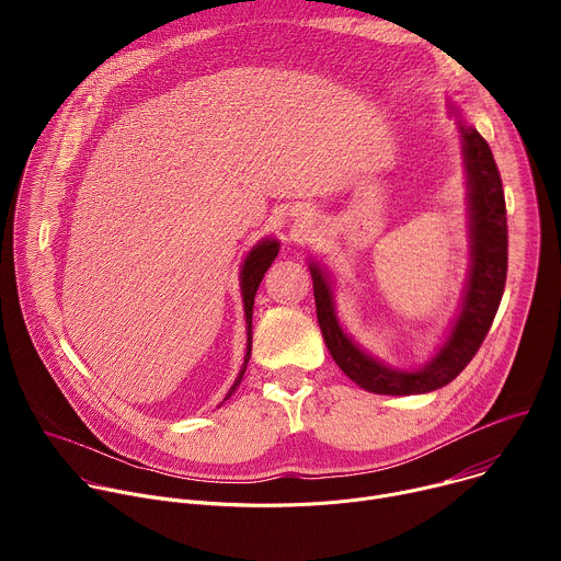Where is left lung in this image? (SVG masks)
<instances>
[{"mask_svg":"<svg viewBox=\"0 0 561 561\" xmlns=\"http://www.w3.org/2000/svg\"><path fill=\"white\" fill-rule=\"evenodd\" d=\"M457 119L468 217V277L457 314L433 357L415 368H394L362 348L340 324L329 271L310 260L317 322L337 366L364 390L377 394H422L450 383L482 346L502 301L508 268V230L502 178L486 139L448 102Z\"/></svg>","mask_w":561,"mask_h":561,"instance_id":"left-lung-1","label":"left lung"}]
</instances>
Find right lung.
I'll return each instance as SVG.
<instances>
[{
    "mask_svg": "<svg viewBox=\"0 0 561 561\" xmlns=\"http://www.w3.org/2000/svg\"><path fill=\"white\" fill-rule=\"evenodd\" d=\"M279 253V242L275 237H264L262 242H257L244 257V264H242V271H239V290H242V301H244V319H247V355H244V364H242V370H239L234 383L230 386L228 394L224 397L226 399L237 390V386L242 383V377L247 373V366H249V359H251V351H253V304H255V293L262 284V277L264 273L268 271V266L275 262ZM221 402V404H224ZM219 404V407H221Z\"/></svg>",
    "mask_w": 561,
    "mask_h": 561,
    "instance_id": "right-lung-1",
    "label": "right lung"
}]
</instances>
